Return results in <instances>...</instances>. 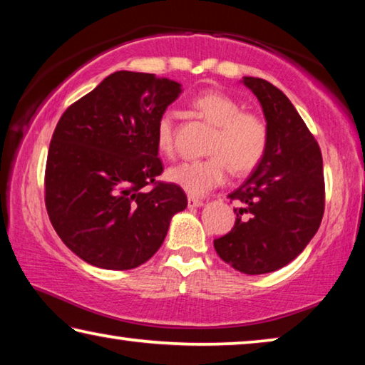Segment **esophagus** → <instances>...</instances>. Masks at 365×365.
<instances>
[{"label": "esophagus", "mask_w": 365, "mask_h": 365, "mask_svg": "<svg viewBox=\"0 0 365 365\" xmlns=\"http://www.w3.org/2000/svg\"><path fill=\"white\" fill-rule=\"evenodd\" d=\"M205 202H202L201 200H197V197H193V196H188V206L190 207H201Z\"/></svg>", "instance_id": "1"}]
</instances>
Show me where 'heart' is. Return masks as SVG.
Returning <instances> with one entry per match:
<instances>
[{
	"label": "heart",
	"mask_w": 365,
	"mask_h": 365,
	"mask_svg": "<svg viewBox=\"0 0 365 365\" xmlns=\"http://www.w3.org/2000/svg\"><path fill=\"white\" fill-rule=\"evenodd\" d=\"M191 106L214 125L205 159H188L172 165L168 180L191 196H205L227 180L228 168L243 175L255 170L269 146V127L264 117L243 106L233 96L219 90H206L191 100ZM174 115L163 113L154 127L160 153L174 150Z\"/></svg>",
	"instance_id": "1"
}]
</instances>
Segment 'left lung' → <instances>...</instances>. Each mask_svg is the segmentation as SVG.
<instances>
[{
	"label": "left lung",
	"instance_id": "obj_1",
	"mask_svg": "<svg viewBox=\"0 0 365 365\" xmlns=\"http://www.w3.org/2000/svg\"><path fill=\"white\" fill-rule=\"evenodd\" d=\"M261 103L269 127L265 156L242 187L230 232L214 240L220 259L248 275L279 270L298 257L322 222V153L298 110L267 80L243 77Z\"/></svg>",
	"mask_w": 365,
	"mask_h": 365
}]
</instances>
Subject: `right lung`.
I'll return each instance as SVG.
<instances>
[{
  "label": "right lung",
  "instance_id": "1",
  "mask_svg": "<svg viewBox=\"0 0 365 365\" xmlns=\"http://www.w3.org/2000/svg\"><path fill=\"white\" fill-rule=\"evenodd\" d=\"M180 93L174 80L119 71L61 115L46 159L45 202L59 238L85 262L138 267L187 207L182 188L156 180L164 168L154 127Z\"/></svg>",
  "mask_w": 365,
  "mask_h": 365
}]
</instances>
